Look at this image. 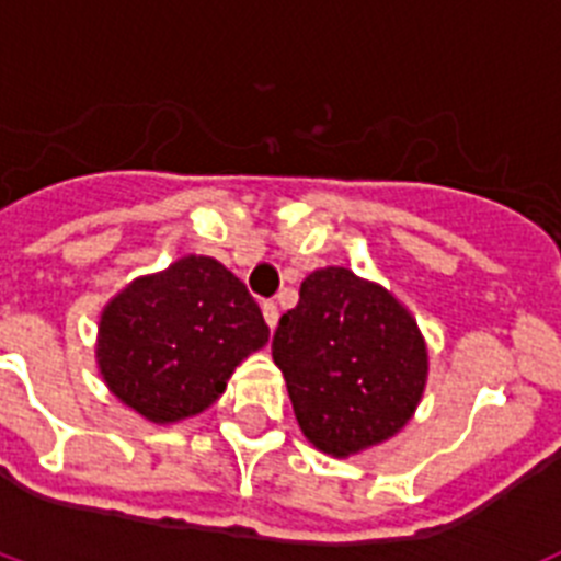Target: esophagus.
<instances>
[{"instance_id": "obj_1", "label": "esophagus", "mask_w": 561, "mask_h": 561, "mask_svg": "<svg viewBox=\"0 0 561 561\" xmlns=\"http://www.w3.org/2000/svg\"><path fill=\"white\" fill-rule=\"evenodd\" d=\"M261 309H264L266 325H270V329H275L277 320H280V311H277V306L275 304H264V306H261Z\"/></svg>"}]
</instances>
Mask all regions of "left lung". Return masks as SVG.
<instances>
[{
	"instance_id": "1",
	"label": "left lung",
	"mask_w": 561,
	"mask_h": 561,
	"mask_svg": "<svg viewBox=\"0 0 561 561\" xmlns=\"http://www.w3.org/2000/svg\"><path fill=\"white\" fill-rule=\"evenodd\" d=\"M272 359L300 433L331 458L374 449L408 427L427 388L415 317L385 286L345 266L314 270L280 317Z\"/></svg>"
}]
</instances>
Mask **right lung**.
Returning a JSON list of instances; mask_svg holds the SVG:
<instances>
[{"label": "right lung", "mask_w": 561, "mask_h": 561, "mask_svg": "<svg viewBox=\"0 0 561 561\" xmlns=\"http://www.w3.org/2000/svg\"><path fill=\"white\" fill-rule=\"evenodd\" d=\"M270 342L247 286L210 255L134 277L103 306L95 362L114 399L176 424L221 399L232 370Z\"/></svg>", "instance_id": "1"}]
</instances>
